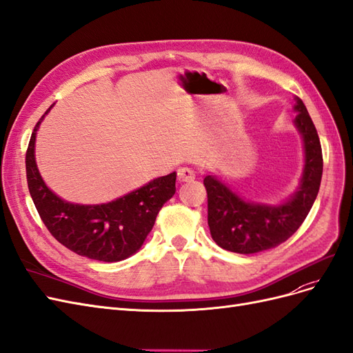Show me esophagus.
Returning <instances> with one entry per match:
<instances>
[{
  "instance_id": "1",
  "label": "esophagus",
  "mask_w": 353,
  "mask_h": 353,
  "mask_svg": "<svg viewBox=\"0 0 353 353\" xmlns=\"http://www.w3.org/2000/svg\"><path fill=\"white\" fill-rule=\"evenodd\" d=\"M196 178L194 170L190 168H181L178 170V181L179 183H188V181H193Z\"/></svg>"
}]
</instances>
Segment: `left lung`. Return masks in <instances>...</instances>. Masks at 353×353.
<instances>
[{"instance_id": "left-lung-1", "label": "left lung", "mask_w": 353, "mask_h": 353, "mask_svg": "<svg viewBox=\"0 0 353 353\" xmlns=\"http://www.w3.org/2000/svg\"><path fill=\"white\" fill-rule=\"evenodd\" d=\"M294 125L305 144V169L296 193L280 206L250 203L208 175V223L219 248L241 254L268 250L290 239L311 210L321 185L323 150L303 101L296 97Z\"/></svg>"}]
</instances>
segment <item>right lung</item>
<instances>
[{
	"label": "right lung",
	"instance_id": "1",
	"mask_svg": "<svg viewBox=\"0 0 353 353\" xmlns=\"http://www.w3.org/2000/svg\"><path fill=\"white\" fill-rule=\"evenodd\" d=\"M46 114L35 125L26 150L28 187L42 222L52 237L79 256L103 262L130 258L140 250L159 210L175 194L176 174L156 178L104 205H73L61 200L42 181L35 162L37 131Z\"/></svg>",
	"mask_w": 353,
	"mask_h": 353
}]
</instances>
